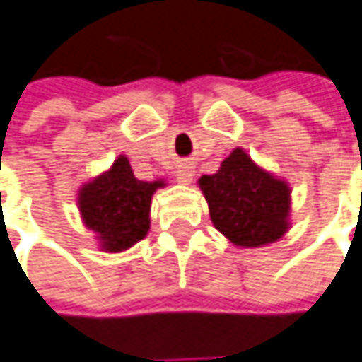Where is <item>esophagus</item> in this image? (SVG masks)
<instances>
[{
	"label": "esophagus",
	"mask_w": 362,
	"mask_h": 362,
	"mask_svg": "<svg viewBox=\"0 0 362 362\" xmlns=\"http://www.w3.org/2000/svg\"><path fill=\"white\" fill-rule=\"evenodd\" d=\"M174 176L182 184H188V182L192 180V170H190V165H178V170L174 172Z\"/></svg>",
	"instance_id": "34e87169"
}]
</instances>
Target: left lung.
<instances>
[{
    "label": "left lung",
    "mask_w": 362,
    "mask_h": 362,
    "mask_svg": "<svg viewBox=\"0 0 362 362\" xmlns=\"http://www.w3.org/2000/svg\"><path fill=\"white\" fill-rule=\"evenodd\" d=\"M199 186L213 225L235 245L260 247L287 233L288 184L258 168L244 149H233L217 174L202 176Z\"/></svg>",
    "instance_id": "obj_1"
}]
</instances>
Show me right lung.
<instances>
[{
  "mask_svg": "<svg viewBox=\"0 0 362 362\" xmlns=\"http://www.w3.org/2000/svg\"><path fill=\"white\" fill-rule=\"evenodd\" d=\"M161 186L163 180H137L124 156L96 180L81 186L79 213L86 227L98 233L102 250L122 252L147 235L151 197Z\"/></svg>",
  "mask_w": 362,
  "mask_h": 362,
  "instance_id": "right-lung-1",
  "label": "right lung"
}]
</instances>
